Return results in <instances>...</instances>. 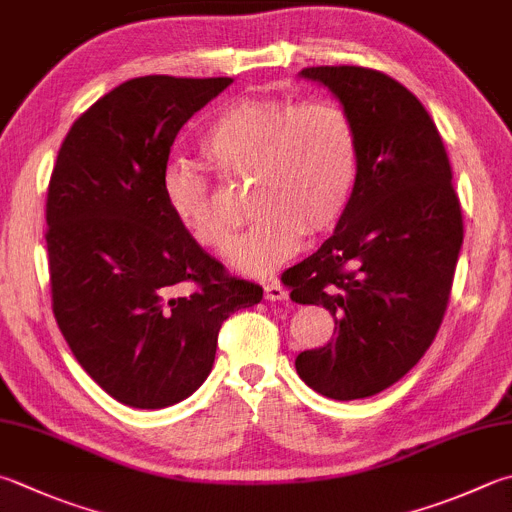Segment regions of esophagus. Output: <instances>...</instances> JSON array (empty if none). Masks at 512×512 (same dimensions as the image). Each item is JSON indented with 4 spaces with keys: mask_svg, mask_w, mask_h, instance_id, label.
<instances>
[{
    "mask_svg": "<svg viewBox=\"0 0 512 512\" xmlns=\"http://www.w3.org/2000/svg\"><path fill=\"white\" fill-rule=\"evenodd\" d=\"M265 298L267 301H285L287 298V289L278 283V281H272L265 285Z\"/></svg>",
    "mask_w": 512,
    "mask_h": 512,
    "instance_id": "esophagus-1",
    "label": "esophagus"
}]
</instances>
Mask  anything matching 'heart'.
<instances>
[{
  "mask_svg": "<svg viewBox=\"0 0 512 512\" xmlns=\"http://www.w3.org/2000/svg\"><path fill=\"white\" fill-rule=\"evenodd\" d=\"M198 149L220 180L249 178L252 225L238 238L231 263L240 272H274L303 243L345 218L359 182V133L336 100L294 104L240 98L225 104L200 133ZM165 207L196 245L225 254L234 220L220 207L214 182L187 162L160 176Z\"/></svg>",
  "mask_w": 512,
  "mask_h": 512,
  "instance_id": "b5f03b06",
  "label": "heart"
}]
</instances>
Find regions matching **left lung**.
Returning a JSON list of instances; mask_svg holds the SVG:
<instances>
[{"instance_id":"obj_1","label":"left lung","mask_w":512,"mask_h":512,"mask_svg":"<svg viewBox=\"0 0 512 512\" xmlns=\"http://www.w3.org/2000/svg\"><path fill=\"white\" fill-rule=\"evenodd\" d=\"M303 77L341 100L359 133V182L334 234L283 272L296 303L323 305L334 339L296 356L327 399L379 394L435 341L464 243L446 147L417 95L363 66H310Z\"/></svg>"}]
</instances>
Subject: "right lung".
Returning <instances> with one entry per match:
<instances>
[{"label": "right lung", "mask_w": 512, "mask_h": 512, "mask_svg": "<svg viewBox=\"0 0 512 512\" xmlns=\"http://www.w3.org/2000/svg\"><path fill=\"white\" fill-rule=\"evenodd\" d=\"M231 82L133 77L89 106L57 153L46 194L53 314L77 363L124 406L194 394L220 325L263 298L202 252L160 191L182 124Z\"/></svg>", "instance_id": "right-lung-1"}]
</instances>
